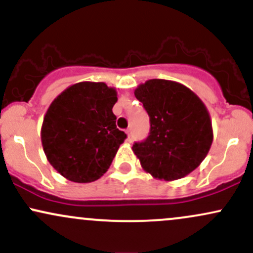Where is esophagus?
Masks as SVG:
<instances>
[{"label": "esophagus", "mask_w": 253, "mask_h": 253, "mask_svg": "<svg viewBox=\"0 0 253 253\" xmlns=\"http://www.w3.org/2000/svg\"><path fill=\"white\" fill-rule=\"evenodd\" d=\"M126 133H127V135H128V139L130 140V139H132V130L128 128V129L126 130Z\"/></svg>", "instance_id": "obj_1"}]
</instances>
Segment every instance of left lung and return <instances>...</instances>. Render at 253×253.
I'll return each mask as SVG.
<instances>
[{
	"mask_svg": "<svg viewBox=\"0 0 253 253\" xmlns=\"http://www.w3.org/2000/svg\"><path fill=\"white\" fill-rule=\"evenodd\" d=\"M150 117V133L133 144L143 169L155 178L175 181L202 163L213 141L207 108L181 83L150 80L134 91Z\"/></svg>",
	"mask_w": 253,
	"mask_h": 253,
	"instance_id": "8db88e82",
	"label": "left lung"
}]
</instances>
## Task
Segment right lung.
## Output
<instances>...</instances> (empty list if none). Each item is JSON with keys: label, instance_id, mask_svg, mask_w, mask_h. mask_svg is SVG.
Segmentation results:
<instances>
[{"label": "right lung", "instance_id": "1", "mask_svg": "<svg viewBox=\"0 0 253 253\" xmlns=\"http://www.w3.org/2000/svg\"><path fill=\"white\" fill-rule=\"evenodd\" d=\"M117 91L103 82H80L48 107L42 127L47 161L77 183L94 182L109 169L126 133L117 127Z\"/></svg>", "mask_w": 253, "mask_h": 253}]
</instances>
